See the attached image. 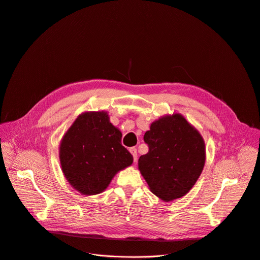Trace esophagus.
Returning <instances> with one entry per match:
<instances>
[{"label":"esophagus","mask_w":260,"mask_h":260,"mask_svg":"<svg viewBox=\"0 0 260 260\" xmlns=\"http://www.w3.org/2000/svg\"><path fill=\"white\" fill-rule=\"evenodd\" d=\"M129 152L132 153V155H133V157H134V160L136 161L137 160V158H138V153H137V149L135 147H133V148H131L129 149Z\"/></svg>","instance_id":"1"}]
</instances>
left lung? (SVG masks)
<instances>
[{"label":"left lung","mask_w":260,"mask_h":260,"mask_svg":"<svg viewBox=\"0 0 260 260\" xmlns=\"http://www.w3.org/2000/svg\"><path fill=\"white\" fill-rule=\"evenodd\" d=\"M144 141L149 151L138 165L152 193L165 202L184 197L205 166V142L199 131L174 113L152 122Z\"/></svg>","instance_id":"obj_1"}]
</instances>
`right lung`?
<instances>
[{
  "instance_id": "right-lung-1",
  "label": "right lung",
  "mask_w": 260,
  "mask_h": 260,
  "mask_svg": "<svg viewBox=\"0 0 260 260\" xmlns=\"http://www.w3.org/2000/svg\"><path fill=\"white\" fill-rule=\"evenodd\" d=\"M121 137L105 111L77 117L59 146L61 170L73 188L83 196L101 193L119 171L133 164Z\"/></svg>"
}]
</instances>
